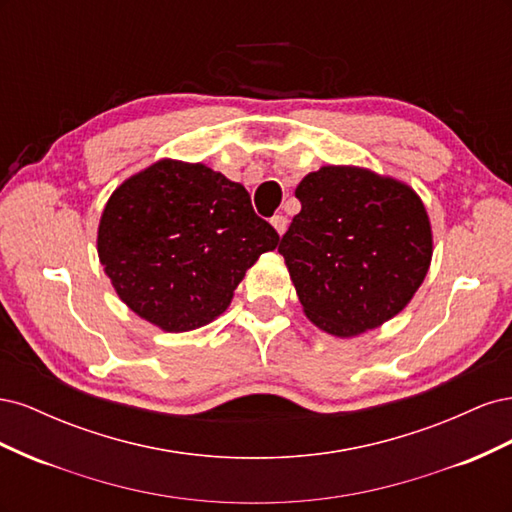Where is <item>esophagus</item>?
Wrapping results in <instances>:
<instances>
[{"label":"esophagus","instance_id":"1","mask_svg":"<svg viewBox=\"0 0 512 512\" xmlns=\"http://www.w3.org/2000/svg\"><path fill=\"white\" fill-rule=\"evenodd\" d=\"M271 224H273V228L277 230V235H284L286 232V228H288V220H286V215H273L271 218Z\"/></svg>","mask_w":512,"mask_h":512}]
</instances>
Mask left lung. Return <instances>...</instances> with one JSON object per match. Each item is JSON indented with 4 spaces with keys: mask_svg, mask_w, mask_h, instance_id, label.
Returning <instances> with one entry per match:
<instances>
[{
    "mask_svg": "<svg viewBox=\"0 0 512 512\" xmlns=\"http://www.w3.org/2000/svg\"><path fill=\"white\" fill-rule=\"evenodd\" d=\"M301 211L280 241L305 316L335 337L404 309L431 265L429 215L410 185L359 166H322L294 192Z\"/></svg>",
    "mask_w": 512,
    "mask_h": 512,
    "instance_id": "obj_1",
    "label": "left lung"
}]
</instances>
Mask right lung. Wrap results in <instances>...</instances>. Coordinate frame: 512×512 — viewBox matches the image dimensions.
I'll list each match as a JSON object with an SVG mask.
<instances>
[{"label": "right lung", "mask_w": 512, "mask_h": 512, "mask_svg": "<svg viewBox=\"0 0 512 512\" xmlns=\"http://www.w3.org/2000/svg\"><path fill=\"white\" fill-rule=\"evenodd\" d=\"M277 241L241 183L179 160L123 181L98 226V256L119 299L168 333L226 312L245 271Z\"/></svg>", "instance_id": "right-lung-1"}]
</instances>
